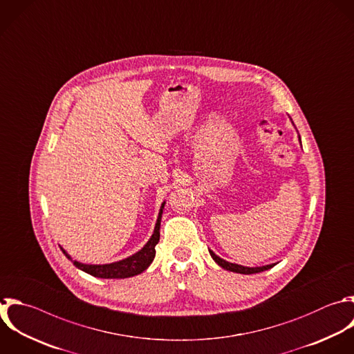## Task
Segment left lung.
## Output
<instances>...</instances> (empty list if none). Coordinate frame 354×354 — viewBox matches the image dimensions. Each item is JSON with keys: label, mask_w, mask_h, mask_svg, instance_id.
Wrapping results in <instances>:
<instances>
[{"label": "left lung", "mask_w": 354, "mask_h": 354, "mask_svg": "<svg viewBox=\"0 0 354 354\" xmlns=\"http://www.w3.org/2000/svg\"><path fill=\"white\" fill-rule=\"evenodd\" d=\"M210 256L213 257V260L223 268L228 270V271H234V272H239V274H254V272H260V271H264V270H268L271 268L274 264H268V266H263V267H243V266H239V264H234V263H228L223 259H220L218 256H216L212 250H209Z\"/></svg>", "instance_id": "obj_1"}]
</instances>
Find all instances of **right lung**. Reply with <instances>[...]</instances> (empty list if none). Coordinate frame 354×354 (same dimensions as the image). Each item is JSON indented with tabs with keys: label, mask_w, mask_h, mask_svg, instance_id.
<instances>
[{
	"label": "right lung",
	"mask_w": 354,
	"mask_h": 354,
	"mask_svg": "<svg viewBox=\"0 0 354 354\" xmlns=\"http://www.w3.org/2000/svg\"><path fill=\"white\" fill-rule=\"evenodd\" d=\"M162 209H163V205H162ZM162 209L159 212L156 225H155V231H153L151 239L136 254H133V256H130L124 260L111 263V264H98V266L97 264H83V263H79L76 260L73 261V264L77 268L91 274L94 277H98V278H127V277L141 274L144 270H147L149 267V264L153 261V257H155V246H156V243L159 242V238H160V231L159 230H160V218H162V212H163ZM62 252L66 254L68 259H71V256L64 249H62Z\"/></svg>",
	"instance_id": "right-lung-1"
}]
</instances>
